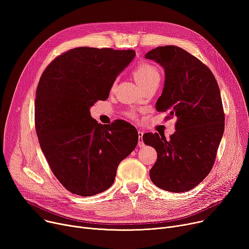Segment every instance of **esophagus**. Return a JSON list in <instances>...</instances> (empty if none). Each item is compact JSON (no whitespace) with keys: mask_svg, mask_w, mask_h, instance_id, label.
I'll return each instance as SVG.
<instances>
[{"mask_svg":"<svg viewBox=\"0 0 249 249\" xmlns=\"http://www.w3.org/2000/svg\"><path fill=\"white\" fill-rule=\"evenodd\" d=\"M143 133H144V132H143V131H140V130H139V131H138V135H139V141H138V145H139V146H142V145H143V139H142Z\"/></svg>","mask_w":249,"mask_h":249,"instance_id":"obj_1","label":"esophagus"}]
</instances>
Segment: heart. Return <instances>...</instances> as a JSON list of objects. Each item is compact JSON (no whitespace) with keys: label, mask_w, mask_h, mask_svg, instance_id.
<instances>
[{"label":"heart","mask_w":249,"mask_h":249,"mask_svg":"<svg viewBox=\"0 0 249 249\" xmlns=\"http://www.w3.org/2000/svg\"><path fill=\"white\" fill-rule=\"evenodd\" d=\"M133 74H134L135 80L143 87L151 85V84H159L160 77L159 70L156 69L154 65H151V64L140 65V67H138L135 70ZM115 89H116V84H113L111 88V91H114ZM128 115L131 118H134L136 116L135 112L133 111H129Z\"/></svg>","instance_id":"1"}]
</instances>
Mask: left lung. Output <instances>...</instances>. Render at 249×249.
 Returning a JSON list of instances; mask_svg holds the SVG:
<instances>
[{
    "instance_id": "left-lung-1",
    "label": "left lung",
    "mask_w": 249,
    "mask_h": 249,
    "mask_svg": "<svg viewBox=\"0 0 249 249\" xmlns=\"http://www.w3.org/2000/svg\"><path fill=\"white\" fill-rule=\"evenodd\" d=\"M145 57L164 69L165 81L156 110L177 117L176 132L168 140L159 133L143 134L158 152L149 171L153 184L173 193L198 186L214 165L223 136L225 115L219 86L211 70L180 47L159 46Z\"/></svg>"
}]
</instances>
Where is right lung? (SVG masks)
Here are the masks:
<instances>
[{
	"mask_svg": "<svg viewBox=\"0 0 249 249\" xmlns=\"http://www.w3.org/2000/svg\"><path fill=\"white\" fill-rule=\"evenodd\" d=\"M135 56L132 49L76 47L52 60L39 80L35 129L52 173L83 197L108 190L119 163L138 142L124 120L101 125L89 107L109 97L111 87Z\"/></svg>",
	"mask_w": 249,
	"mask_h": 249,
	"instance_id": "obj_1",
	"label": "right lung"
}]
</instances>
